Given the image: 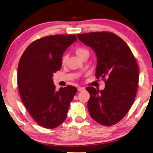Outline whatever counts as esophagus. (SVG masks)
<instances>
[{
	"mask_svg": "<svg viewBox=\"0 0 153 153\" xmlns=\"http://www.w3.org/2000/svg\"><path fill=\"white\" fill-rule=\"evenodd\" d=\"M84 90H85V88H84V87L79 86L78 88H77V91H84Z\"/></svg>",
	"mask_w": 153,
	"mask_h": 153,
	"instance_id": "34e87169",
	"label": "esophagus"
}]
</instances>
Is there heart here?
<instances>
[{
    "instance_id": "1",
    "label": "heart",
    "mask_w": 153,
    "mask_h": 153,
    "mask_svg": "<svg viewBox=\"0 0 153 153\" xmlns=\"http://www.w3.org/2000/svg\"><path fill=\"white\" fill-rule=\"evenodd\" d=\"M75 52H76V55L78 56L79 58H80V59H82V57L84 56V55L86 54H89L88 53V51L87 50L86 48H77L76 49V51H75ZM67 55H65L62 58V65H65L66 64L67 62Z\"/></svg>"
}]
</instances>
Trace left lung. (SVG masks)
<instances>
[{
    "label": "left lung",
    "instance_id": "1",
    "mask_svg": "<svg viewBox=\"0 0 153 153\" xmlns=\"http://www.w3.org/2000/svg\"><path fill=\"white\" fill-rule=\"evenodd\" d=\"M77 37L96 53L95 76L105 83L101 91L91 86L86 88L90 94V115L102 125H115L124 118L134 101L139 80L136 60L127 43L114 33L93 32Z\"/></svg>",
    "mask_w": 153,
    "mask_h": 153
}]
</instances>
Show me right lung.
<instances>
[{
    "mask_svg": "<svg viewBox=\"0 0 153 153\" xmlns=\"http://www.w3.org/2000/svg\"><path fill=\"white\" fill-rule=\"evenodd\" d=\"M76 35L47 36L29 45L22 55L18 69V85L24 106L39 125L54 129L66 119L77 88L55 89L54 73L60 69L62 56Z\"/></svg>",
    "mask_w": 153,
    "mask_h": 153,
    "instance_id": "add662e5",
    "label": "right lung"
}]
</instances>
